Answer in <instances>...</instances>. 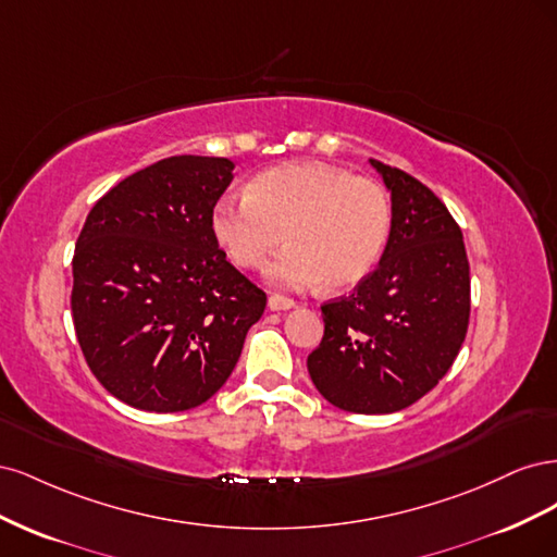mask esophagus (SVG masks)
<instances>
[{
	"label": "esophagus",
	"instance_id": "1",
	"mask_svg": "<svg viewBox=\"0 0 557 557\" xmlns=\"http://www.w3.org/2000/svg\"><path fill=\"white\" fill-rule=\"evenodd\" d=\"M267 305H269V309H272V311H288V309L295 307V299L285 297V295H269Z\"/></svg>",
	"mask_w": 557,
	"mask_h": 557
}]
</instances>
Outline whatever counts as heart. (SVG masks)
Instances as JSON below:
<instances>
[{"label":"heart","mask_w":557,"mask_h":557,"mask_svg":"<svg viewBox=\"0 0 557 557\" xmlns=\"http://www.w3.org/2000/svg\"><path fill=\"white\" fill-rule=\"evenodd\" d=\"M391 232L393 201L379 181L318 162L272 166L211 211L213 239L242 269L290 244L267 269L283 288H352L374 272Z\"/></svg>","instance_id":"b5f03b06"}]
</instances>
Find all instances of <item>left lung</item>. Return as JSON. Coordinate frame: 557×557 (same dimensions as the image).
I'll list each match as a JSON object with an SVG mask.
<instances>
[{
	"mask_svg": "<svg viewBox=\"0 0 557 557\" xmlns=\"http://www.w3.org/2000/svg\"><path fill=\"white\" fill-rule=\"evenodd\" d=\"M393 201L379 267L325 301V334L307 367L318 393L350 413H395L444 379L469 325L462 232L428 185L372 160Z\"/></svg>",
	"mask_w": 557,
	"mask_h": 557,
	"instance_id": "left-lung-1",
	"label": "left lung"
}]
</instances>
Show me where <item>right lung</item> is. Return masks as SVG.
Returning a JSON list of instances; mask_svg holds the SVG:
<instances>
[{
	"label": "right lung",
	"instance_id": "obj_1",
	"mask_svg": "<svg viewBox=\"0 0 557 557\" xmlns=\"http://www.w3.org/2000/svg\"><path fill=\"white\" fill-rule=\"evenodd\" d=\"M232 170L227 158L160 160L113 185L78 234L72 315L83 358L134 409L211 399L267 307L211 234Z\"/></svg>",
	"mask_w": 557,
	"mask_h": 557
}]
</instances>
